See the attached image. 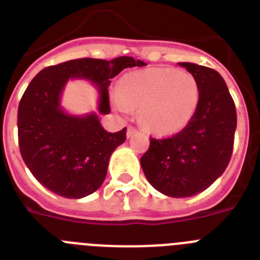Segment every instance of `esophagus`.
Instances as JSON below:
<instances>
[{
    "mask_svg": "<svg viewBox=\"0 0 260 260\" xmlns=\"http://www.w3.org/2000/svg\"><path fill=\"white\" fill-rule=\"evenodd\" d=\"M135 133H137V128H135L134 126H127V133H126V134H127L128 138L133 137V135H134Z\"/></svg>",
    "mask_w": 260,
    "mask_h": 260,
    "instance_id": "34e87169",
    "label": "esophagus"
}]
</instances>
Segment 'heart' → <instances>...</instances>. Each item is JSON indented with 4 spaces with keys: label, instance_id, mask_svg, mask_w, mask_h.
Masks as SVG:
<instances>
[{
    "label": "heart",
    "instance_id": "1",
    "mask_svg": "<svg viewBox=\"0 0 260 260\" xmlns=\"http://www.w3.org/2000/svg\"><path fill=\"white\" fill-rule=\"evenodd\" d=\"M116 106L138 108L147 130L166 135L180 132L194 116L200 102L199 82L192 73L175 68H148L127 73L120 81Z\"/></svg>",
    "mask_w": 260,
    "mask_h": 260
}]
</instances>
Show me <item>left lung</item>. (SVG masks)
<instances>
[{"label": "left lung", "instance_id": "1", "mask_svg": "<svg viewBox=\"0 0 260 260\" xmlns=\"http://www.w3.org/2000/svg\"><path fill=\"white\" fill-rule=\"evenodd\" d=\"M194 76L200 102L192 120L170 138H149L140 158L148 182L170 197H189L210 187L230 164L237 113L224 80L215 70L180 63Z\"/></svg>", "mask_w": 260, "mask_h": 260}]
</instances>
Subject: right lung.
Instances as JSON below:
<instances>
[{
    "instance_id": "right-lung-1",
    "label": "right lung",
    "mask_w": 260,
    "mask_h": 260,
    "mask_svg": "<svg viewBox=\"0 0 260 260\" xmlns=\"http://www.w3.org/2000/svg\"><path fill=\"white\" fill-rule=\"evenodd\" d=\"M147 66L132 56L113 60L82 58L50 66L38 73L21 96L18 108L20 154L33 177L67 199L89 196L104 182L112 152L126 139V127L108 133L96 114L68 116L59 107L70 78L82 77L99 87V112L109 113L111 80L125 68Z\"/></svg>"
}]
</instances>
